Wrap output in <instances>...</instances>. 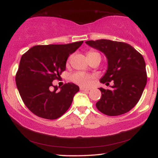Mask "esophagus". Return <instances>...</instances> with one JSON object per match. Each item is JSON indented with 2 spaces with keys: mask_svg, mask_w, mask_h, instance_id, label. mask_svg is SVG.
I'll list each match as a JSON object with an SVG mask.
<instances>
[{
  "mask_svg": "<svg viewBox=\"0 0 158 158\" xmlns=\"http://www.w3.org/2000/svg\"><path fill=\"white\" fill-rule=\"evenodd\" d=\"M80 89H81V91H90V90H91L90 89L84 88V87H81V88H80Z\"/></svg>",
  "mask_w": 158,
  "mask_h": 158,
  "instance_id": "1",
  "label": "esophagus"
}]
</instances>
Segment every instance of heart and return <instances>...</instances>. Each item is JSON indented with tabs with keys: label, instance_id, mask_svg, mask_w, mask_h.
<instances>
[{
	"label": "heart",
	"instance_id": "1",
	"mask_svg": "<svg viewBox=\"0 0 158 158\" xmlns=\"http://www.w3.org/2000/svg\"><path fill=\"white\" fill-rule=\"evenodd\" d=\"M96 52H89L88 55H91V54L95 53ZM91 79V76L88 75V74L81 73V72H78L73 74L72 76V80L77 84L83 85V86H85L88 85L90 83Z\"/></svg>",
	"mask_w": 158,
	"mask_h": 158
}]
</instances>
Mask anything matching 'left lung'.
Instances as JSON below:
<instances>
[{
    "instance_id": "left-lung-1",
    "label": "left lung",
    "mask_w": 158,
    "mask_h": 158,
    "mask_svg": "<svg viewBox=\"0 0 158 158\" xmlns=\"http://www.w3.org/2000/svg\"><path fill=\"white\" fill-rule=\"evenodd\" d=\"M85 44L100 50L107 58L108 67L101 78L102 83H114L109 89H99L102 97L96 103L97 109L108 116L128 112L139 102L147 84L143 57L133 47L124 42L99 40L86 41Z\"/></svg>"
}]
</instances>
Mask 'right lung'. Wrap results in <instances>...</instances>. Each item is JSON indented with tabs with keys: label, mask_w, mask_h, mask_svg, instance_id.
Returning a JSON list of instances; mask_svg holds the SVG:
<instances>
[{
	"label": "right lung",
	"mask_w": 158,
	"mask_h": 158,
	"mask_svg": "<svg viewBox=\"0 0 158 158\" xmlns=\"http://www.w3.org/2000/svg\"><path fill=\"white\" fill-rule=\"evenodd\" d=\"M83 42L36 45L22 56L16 85L23 102L35 115L56 119L69 109L79 86L68 83L58 89L52 81L66 69L68 57Z\"/></svg>",
	"instance_id": "right-lung-1"
}]
</instances>
